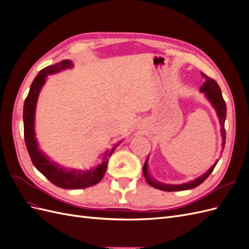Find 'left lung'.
I'll return each instance as SVG.
<instances>
[{
  "mask_svg": "<svg viewBox=\"0 0 249 249\" xmlns=\"http://www.w3.org/2000/svg\"><path fill=\"white\" fill-rule=\"evenodd\" d=\"M201 76L206 79L205 83L201 85L200 87V91L205 93V95L207 96V99L210 101V103L212 104V106L215 108L218 118H219L220 122V132H221V136H222V146L224 147L225 144V129H224V122H225V117H227V105H225V102L222 97V93L219 85L217 84V82L213 79L209 78L208 76H206L205 73L201 72ZM148 159V158H147ZM147 159L143 165V175H144V178L146 179V182L148 185H150L152 187L156 188V189H159L162 191H182V190H188V189H193V188L199 186L201 183L205 182L207 179V178L212 173V171L214 170L216 164L218 161H216L213 166L211 167L206 173H203L202 176H200L199 178H197L196 179L192 180V182L186 183V184H182V185H166V184H162L157 182L156 179H154L152 177H149L148 173V169H147Z\"/></svg>",
  "mask_w": 249,
  "mask_h": 249,
  "instance_id": "left-lung-1",
  "label": "left lung"
}]
</instances>
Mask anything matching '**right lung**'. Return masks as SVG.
<instances>
[{"label": "right lung", "mask_w": 249, "mask_h": 249, "mask_svg": "<svg viewBox=\"0 0 249 249\" xmlns=\"http://www.w3.org/2000/svg\"><path fill=\"white\" fill-rule=\"evenodd\" d=\"M71 67H72L71 60H63V61L54 65L44 67L35 77L24 104V115H22V118H24V134L26 146L33 165L51 183L60 188H63V189H84V188L94 186L101 182L105 172H106L109 158L118 146L119 143H117L114 147H112L111 150H107L103 157V162L95 168L85 171L77 169L69 170L64 167H60L58 164L52 162L41 152L38 148V143H37L35 138L34 131L36 103L48 76L66 69H71Z\"/></svg>", "instance_id": "obj_1"}]
</instances>
